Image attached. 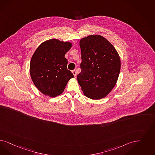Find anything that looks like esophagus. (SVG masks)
<instances>
[{"mask_svg":"<svg viewBox=\"0 0 155 155\" xmlns=\"http://www.w3.org/2000/svg\"><path fill=\"white\" fill-rule=\"evenodd\" d=\"M72 73H73V74L74 75V77H76V75H77V73H76V71L75 70H72Z\"/></svg>","mask_w":155,"mask_h":155,"instance_id":"34e87169","label":"esophagus"}]
</instances>
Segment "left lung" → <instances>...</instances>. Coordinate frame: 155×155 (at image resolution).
Returning <instances> with one entry per match:
<instances>
[{
  "instance_id": "8db88e82",
  "label": "left lung",
  "mask_w": 155,
  "mask_h": 155,
  "mask_svg": "<svg viewBox=\"0 0 155 155\" xmlns=\"http://www.w3.org/2000/svg\"><path fill=\"white\" fill-rule=\"evenodd\" d=\"M80 45L82 62L78 84L86 96L101 99L117 82L121 68L119 55L112 45L99 35L82 38Z\"/></svg>"
}]
</instances>
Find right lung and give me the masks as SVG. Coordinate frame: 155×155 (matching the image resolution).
<instances>
[{
  "instance_id": "right-lung-1",
  "label": "right lung",
  "mask_w": 155,
  "mask_h": 155,
  "mask_svg": "<svg viewBox=\"0 0 155 155\" xmlns=\"http://www.w3.org/2000/svg\"><path fill=\"white\" fill-rule=\"evenodd\" d=\"M71 43L51 39L43 42L32 55L30 73L34 85L43 94L56 97L64 91L68 82L74 77L68 69L64 55Z\"/></svg>"
}]
</instances>
